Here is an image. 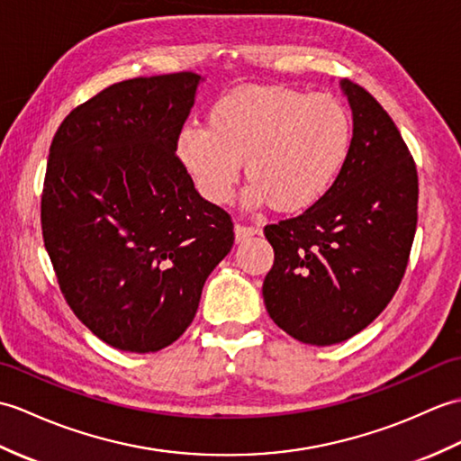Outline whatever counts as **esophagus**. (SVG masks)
<instances>
[{"mask_svg": "<svg viewBox=\"0 0 461 461\" xmlns=\"http://www.w3.org/2000/svg\"><path fill=\"white\" fill-rule=\"evenodd\" d=\"M260 229L258 227H250V224H237L234 227V240L237 242H244L252 237H258Z\"/></svg>", "mask_w": 461, "mask_h": 461, "instance_id": "obj_1", "label": "esophagus"}]
</instances>
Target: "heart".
<instances>
[{"label":"heart","mask_w":461,"mask_h":461,"mask_svg":"<svg viewBox=\"0 0 461 461\" xmlns=\"http://www.w3.org/2000/svg\"><path fill=\"white\" fill-rule=\"evenodd\" d=\"M353 144L351 112L333 95L272 86L221 96L204 128L185 126L176 151L201 195L229 203L247 163V203L310 209L333 187Z\"/></svg>","instance_id":"1"}]
</instances>
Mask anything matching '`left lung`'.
<instances>
[{
  "instance_id": "1",
  "label": "left lung",
  "mask_w": 461,
  "mask_h": 461,
  "mask_svg": "<svg viewBox=\"0 0 461 461\" xmlns=\"http://www.w3.org/2000/svg\"><path fill=\"white\" fill-rule=\"evenodd\" d=\"M353 144L333 187L298 217L266 224L274 266L262 295L294 339L333 345L376 320L401 285L418 222V173L384 108L353 80Z\"/></svg>"
}]
</instances>
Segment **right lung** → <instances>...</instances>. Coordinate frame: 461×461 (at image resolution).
<instances>
[{
    "instance_id": "obj_1",
    "label": "right lung",
    "mask_w": 461,
    "mask_h": 461,
    "mask_svg": "<svg viewBox=\"0 0 461 461\" xmlns=\"http://www.w3.org/2000/svg\"><path fill=\"white\" fill-rule=\"evenodd\" d=\"M199 80L110 85L70 112L49 149L41 229L59 288L120 351L179 339L234 244L230 214L199 195L176 153Z\"/></svg>"
}]
</instances>
